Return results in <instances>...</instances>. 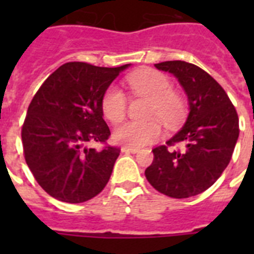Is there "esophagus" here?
<instances>
[{"label":"esophagus","instance_id":"esophagus-1","mask_svg":"<svg viewBox=\"0 0 254 254\" xmlns=\"http://www.w3.org/2000/svg\"><path fill=\"white\" fill-rule=\"evenodd\" d=\"M121 151H123V153H125V154H135V153H138V149H137V147L123 146L121 147Z\"/></svg>","mask_w":254,"mask_h":254}]
</instances>
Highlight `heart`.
Instances as JSON below:
<instances>
[{
    "label": "heart",
    "mask_w": 254,
    "mask_h": 254,
    "mask_svg": "<svg viewBox=\"0 0 254 254\" xmlns=\"http://www.w3.org/2000/svg\"><path fill=\"white\" fill-rule=\"evenodd\" d=\"M127 84L139 96L151 100L150 119H159L166 125H175L185 113V103L181 96L173 91V84L162 72L146 69L127 77ZM101 111L112 124L121 123L127 116V97L115 85L105 91L101 99ZM162 130L158 123H127L113 133L116 142L129 147L150 145L161 137Z\"/></svg>",
    "instance_id": "obj_1"
}]
</instances>
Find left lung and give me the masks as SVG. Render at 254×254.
<instances>
[{
	"instance_id": "1",
	"label": "left lung",
	"mask_w": 254,
	"mask_h": 254,
	"mask_svg": "<svg viewBox=\"0 0 254 254\" xmlns=\"http://www.w3.org/2000/svg\"><path fill=\"white\" fill-rule=\"evenodd\" d=\"M155 68L173 73L189 99V116L167 141L184 145L153 150L154 161L145 170L153 187L170 197L185 199L209 189L232 158L239 138V116L221 85L204 69L182 61L162 62Z\"/></svg>"
}]
</instances>
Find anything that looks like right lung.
<instances>
[{
  "label": "right lung",
  "instance_id": "add662e5",
  "mask_svg": "<svg viewBox=\"0 0 254 254\" xmlns=\"http://www.w3.org/2000/svg\"><path fill=\"white\" fill-rule=\"evenodd\" d=\"M129 65L69 62L51 73L31 100L22 127L23 154L35 181L58 200L83 203L107 186L120 149L96 150L87 143L109 138L101 99Z\"/></svg>",
  "mask_w": 254,
  "mask_h": 254
}]
</instances>
